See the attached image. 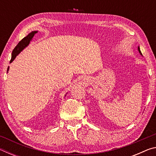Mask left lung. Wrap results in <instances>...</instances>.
Wrapping results in <instances>:
<instances>
[{"mask_svg":"<svg viewBox=\"0 0 156 156\" xmlns=\"http://www.w3.org/2000/svg\"><path fill=\"white\" fill-rule=\"evenodd\" d=\"M138 51H139L140 54V55H142V53H141V51H140V47H138Z\"/></svg>","mask_w":156,"mask_h":156,"instance_id":"1","label":"left lung"}]
</instances>
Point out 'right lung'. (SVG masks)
Wrapping results in <instances>:
<instances>
[{"label": "right lung", "instance_id": "add662e5", "mask_svg": "<svg viewBox=\"0 0 156 156\" xmlns=\"http://www.w3.org/2000/svg\"><path fill=\"white\" fill-rule=\"evenodd\" d=\"M37 32H38L37 31H31V33L29 34L27 36L25 37V38H23L22 40H21L19 43H18L16 47H15L12 51V58H11V60H10V63L14 61V60L16 58V56H18V55L25 48V47H27L29 45V44L30 43V41H31L33 37L34 36V35H35V34H36ZM9 69V67H8V68H7V73L8 72Z\"/></svg>", "mask_w": 156, "mask_h": 156}]
</instances>
